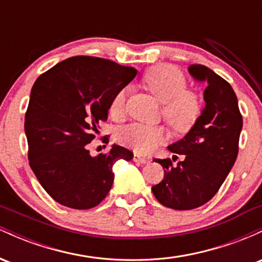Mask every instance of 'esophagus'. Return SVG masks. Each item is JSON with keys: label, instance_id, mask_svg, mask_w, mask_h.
Wrapping results in <instances>:
<instances>
[{"label": "esophagus", "instance_id": "1", "mask_svg": "<svg viewBox=\"0 0 262 262\" xmlns=\"http://www.w3.org/2000/svg\"><path fill=\"white\" fill-rule=\"evenodd\" d=\"M133 161L134 162H139V164H146V162H148V159L143 158V156L139 155V154H134Z\"/></svg>", "mask_w": 262, "mask_h": 262}]
</instances>
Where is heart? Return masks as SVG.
<instances>
[{
    "label": "heart",
    "instance_id": "1",
    "mask_svg": "<svg viewBox=\"0 0 262 262\" xmlns=\"http://www.w3.org/2000/svg\"><path fill=\"white\" fill-rule=\"evenodd\" d=\"M143 83L152 95L162 102L164 118L173 129L187 130L194 124L201 112L198 96L191 90H186V77L180 70L171 65H158L144 75ZM127 89L119 90L114 95L110 106L113 118H119L124 113ZM118 139L128 148L137 152H149L167 139L166 129L161 125L132 123L123 127Z\"/></svg>",
    "mask_w": 262,
    "mask_h": 262
}]
</instances>
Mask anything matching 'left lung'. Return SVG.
<instances>
[{"label":"left lung","mask_w":262,"mask_h":262,"mask_svg":"<svg viewBox=\"0 0 262 262\" xmlns=\"http://www.w3.org/2000/svg\"><path fill=\"white\" fill-rule=\"evenodd\" d=\"M188 73L206 82V106L188 133L167 146L183 160L173 166L170 159H155L164 167V180L151 187L162 206L177 210L203 206L217 193L236 160L243 128L236 95L229 83L203 65H191Z\"/></svg>","instance_id":"1"}]
</instances>
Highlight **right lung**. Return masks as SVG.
I'll return each instance as SVG.
<instances>
[{"label": "right lung", "mask_w": 262, "mask_h": 262, "mask_svg": "<svg viewBox=\"0 0 262 262\" xmlns=\"http://www.w3.org/2000/svg\"><path fill=\"white\" fill-rule=\"evenodd\" d=\"M135 75L134 68L111 60L73 56L34 82L25 121L29 165L58 203L93 208L112 187L114 162L133 159L130 150L116 144L107 154L91 156L87 144L107 121L114 95Z\"/></svg>", "instance_id": "right-lung-1"}]
</instances>
